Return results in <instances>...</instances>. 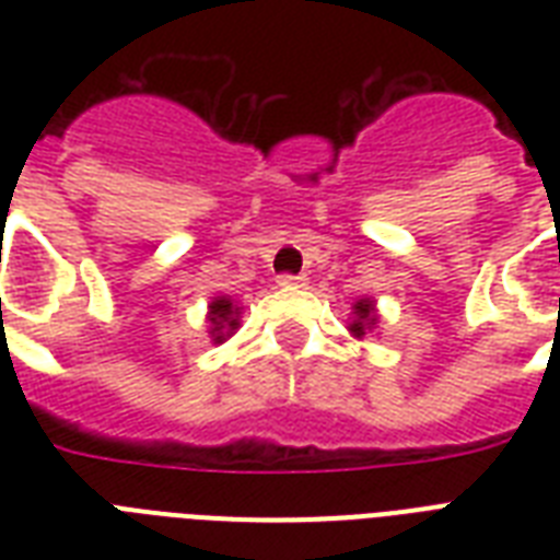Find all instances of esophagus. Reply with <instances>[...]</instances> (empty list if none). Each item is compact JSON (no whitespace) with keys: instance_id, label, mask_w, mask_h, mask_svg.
Instances as JSON below:
<instances>
[{"instance_id":"34e87169","label":"esophagus","mask_w":560,"mask_h":560,"mask_svg":"<svg viewBox=\"0 0 560 560\" xmlns=\"http://www.w3.org/2000/svg\"><path fill=\"white\" fill-rule=\"evenodd\" d=\"M281 288H305V276H293V272H281L279 276Z\"/></svg>"}]
</instances>
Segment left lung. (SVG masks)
Returning a JSON list of instances; mask_svg holds the SVG:
<instances>
[{
	"label": "left lung",
	"instance_id": "1",
	"mask_svg": "<svg viewBox=\"0 0 560 560\" xmlns=\"http://www.w3.org/2000/svg\"><path fill=\"white\" fill-rule=\"evenodd\" d=\"M354 314H358V319L351 323V334L363 337V334H366V325H374L372 302H366V299H363V302H358V305H354Z\"/></svg>",
	"mask_w": 560,
	"mask_h": 560
}]
</instances>
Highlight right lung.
<instances>
[{
    "instance_id": "right-lung-1",
    "label": "right lung",
    "mask_w": 560,
    "mask_h": 560,
    "mask_svg": "<svg viewBox=\"0 0 560 560\" xmlns=\"http://www.w3.org/2000/svg\"><path fill=\"white\" fill-rule=\"evenodd\" d=\"M235 314H237V307H232L229 299H214V302H211V323H214L211 334H218L214 340L218 342L223 340V325H226V328H235L237 325Z\"/></svg>"
}]
</instances>
